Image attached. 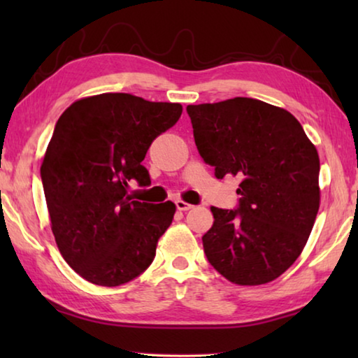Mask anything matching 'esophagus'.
Here are the masks:
<instances>
[{
	"label": "esophagus",
	"instance_id": "1",
	"mask_svg": "<svg viewBox=\"0 0 358 358\" xmlns=\"http://www.w3.org/2000/svg\"><path fill=\"white\" fill-rule=\"evenodd\" d=\"M175 205H177V208H178L180 211H187V210L194 208V205L187 203V202H185V201H181V199H178V201H175Z\"/></svg>",
	"mask_w": 358,
	"mask_h": 358
}]
</instances>
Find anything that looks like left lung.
<instances>
[{"label": "left lung", "instance_id": "left-lung-1", "mask_svg": "<svg viewBox=\"0 0 358 358\" xmlns=\"http://www.w3.org/2000/svg\"><path fill=\"white\" fill-rule=\"evenodd\" d=\"M194 141L216 178L240 180L237 210L211 207L202 237L215 270L238 286L281 276L316 221L319 155L292 113L251 98L187 106Z\"/></svg>", "mask_w": 358, "mask_h": 358}]
</instances>
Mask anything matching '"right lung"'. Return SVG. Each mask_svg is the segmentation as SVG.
I'll use <instances>...</instances> for the list:
<instances>
[{
	"label": "right lung",
	"instance_id": "obj_1",
	"mask_svg": "<svg viewBox=\"0 0 358 358\" xmlns=\"http://www.w3.org/2000/svg\"><path fill=\"white\" fill-rule=\"evenodd\" d=\"M181 112L178 102L102 93L72 102L58 118L41 178L58 250L83 280L121 286L153 262L177 207L134 201L128 189L132 180L150 185L142 161Z\"/></svg>",
	"mask_w": 358,
	"mask_h": 358
}]
</instances>
